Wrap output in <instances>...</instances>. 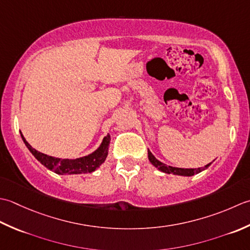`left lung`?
I'll return each mask as SVG.
<instances>
[{
	"label": "left lung",
	"mask_w": 250,
	"mask_h": 250,
	"mask_svg": "<svg viewBox=\"0 0 250 250\" xmlns=\"http://www.w3.org/2000/svg\"><path fill=\"white\" fill-rule=\"evenodd\" d=\"M147 157H149V161L153 164L156 168H159V169L163 172H166V174H174V175H180V176H193L195 174H198V172H201L203 170H205L206 168H208L211 163L209 164H207L206 166L201 167V168H177V167H172V166H168L164 163L160 162L159 160H156L154 155L151 153V152L147 150Z\"/></svg>",
	"instance_id": "8db88e82"
}]
</instances>
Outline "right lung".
<instances>
[{
  "label": "right lung",
  "mask_w": 250,
  "mask_h": 250,
  "mask_svg": "<svg viewBox=\"0 0 250 250\" xmlns=\"http://www.w3.org/2000/svg\"><path fill=\"white\" fill-rule=\"evenodd\" d=\"M21 138L24 142V145L27 146V147L34 155L35 159H37L41 164L58 175L87 174V172H93L105 161L106 155H108L111 140L110 135H106V137L104 138L103 144H101V146L94 152V153L75 160H62L41 153V152L33 149V147L28 144L22 134Z\"/></svg>",
  "instance_id": "1"
}]
</instances>
